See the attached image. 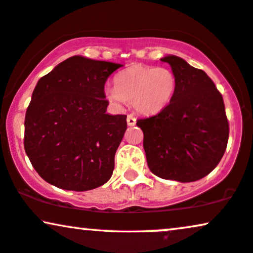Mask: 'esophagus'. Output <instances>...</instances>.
I'll use <instances>...</instances> for the list:
<instances>
[{
  "label": "esophagus",
  "instance_id": "obj_1",
  "mask_svg": "<svg viewBox=\"0 0 253 253\" xmlns=\"http://www.w3.org/2000/svg\"><path fill=\"white\" fill-rule=\"evenodd\" d=\"M135 123H136L135 117H134V116H127V125H128V126H134Z\"/></svg>",
  "mask_w": 253,
  "mask_h": 253
}]
</instances>
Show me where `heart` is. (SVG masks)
<instances>
[{
    "instance_id": "b5f03b06",
    "label": "heart",
    "mask_w": 253,
    "mask_h": 253,
    "mask_svg": "<svg viewBox=\"0 0 253 253\" xmlns=\"http://www.w3.org/2000/svg\"><path fill=\"white\" fill-rule=\"evenodd\" d=\"M175 88L176 77L169 69L137 64L121 71L105 94L116 105L129 101L136 112L152 116L167 107Z\"/></svg>"
}]
</instances>
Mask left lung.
Returning a JSON list of instances; mask_svg holds the SVG:
<instances>
[{
  "mask_svg": "<svg viewBox=\"0 0 253 253\" xmlns=\"http://www.w3.org/2000/svg\"><path fill=\"white\" fill-rule=\"evenodd\" d=\"M161 60L171 66L176 88L167 107L136 120L143 132L147 164L165 180H201L219 164L228 145L224 101L203 70L176 56Z\"/></svg>",
  "mask_w": 253,
  "mask_h": 253,
  "instance_id": "8db88e82",
  "label": "left lung"
}]
</instances>
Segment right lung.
<instances>
[{
    "label": "right lung",
    "mask_w": 253,
    "mask_h": 253,
    "mask_svg": "<svg viewBox=\"0 0 253 253\" xmlns=\"http://www.w3.org/2000/svg\"><path fill=\"white\" fill-rule=\"evenodd\" d=\"M120 64L73 56L38 81L24 120V149L38 175L85 191L110 180L127 123L106 113L105 83Z\"/></svg>",
    "instance_id": "obj_1"
}]
</instances>
